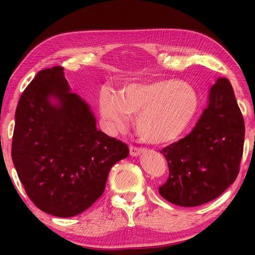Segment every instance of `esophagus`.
Returning <instances> with one entry per match:
<instances>
[{
    "label": "esophagus",
    "instance_id": "34e87169",
    "mask_svg": "<svg viewBox=\"0 0 255 255\" xmlns=\"http://www.w3.org/2000/svg\"><path fill=\"white\" fill-rule=\"evenodd\" d=\"M129 152H130L131 156H137V155H139L141 152H143V148L137 147V146H133V145H130V147H129Z\"/></svg>",
    "mask_w": 255,
    "mask_h": 255
}]
</instances>
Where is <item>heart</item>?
Listing matches in <instances>:
<instances>
[{
  "mask_svg": "<svg viewBox=\"0 0 255 255\" xmlns=\"http://www.w3.org/2000/svg\"><path fill=\"white\" fill-rule=\"evenodd\" d=\"M198 108L196 90L187 82L162 80L130 84L120 97L105 90L100 111L112 129L126 127L129 115L137 116V131L150 143H163L182 132Z\"/></svg>",
  "mask_w": 255,
  "mask_h": 255,
  "instance_id": "1",
  "label": "heart"
}]
</instances>
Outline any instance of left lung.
I'll return each mask as SVG.
<instances>
[{
    "mask_svg": "<svg viewBox=\"0 0 255 255\" xmlns=\"http://www.w3.org/2000/svg\"><path fill=\"white\" fill-rule=\"evenodd\" d=\"M245 126L230 81L219 77L195 128L164 147L169 178L158 188L164 199L196 207L216 199L234 182L243 155Z\"/></svg>",
    "mask_w": 255,
    "mask_h": 255,
    "instance_id": "1",
    "label": "left lung"
}]
</instances>
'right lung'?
Instances as JSON below:
<instances>
[{"label":"right lung","mask_w":255,"mask_h":255,"mask_svg":"<svg viewBox=\"0 0 255 255\" xmlns=\"http://www.w3.org/2000/svg\"><path fill=\"white\" fill-rule=\"evenodd\" d=\"M64 67L38 72L20 97L12 161L34 206L57 217L91 207L109 171L128 156L127 144L98 130L88 103L70 91ZM55 97L58 105H53Z\"/></svg>","instance_id":"add662e5"}]
</instances>
